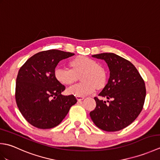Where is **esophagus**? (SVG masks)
Returning a JSON list of instances; mask_svg holds the SVG:
<instances>
[{
    "label": "esophagus",
    "instance_id": "34e87169",
    "mask_svg": "<svg viewBox=\"0 0 160 160\" xmlns=\"http://www.w3.org/2000/svg\"><path fill=\"white\" fill-rule=\"evenodd\" d=\"M84 97H82V96H76V99L78 100V101H81L84 100Z\"/></svg>",
    "mask_w": 160,
    "mask_h": 160
}]
</instances>
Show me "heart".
Masks as SVG:
<instances>
[{
  "label": "heart",
  "instance_id": "heart-1",
  "mask_svg": "<svg viewBox=\"0 0 160 160\" xmlns=\"http://www.w3.org/2000/svg\"><path fill=\"white\" fill-rule=\"evenodd\" d=\"M72 69L57 67L54 70L56 80L64 85H69L79 76L82 82L71 86L67 89L69 94L76 96H85L93 93L97 88L104 86L106 81V72L96 60L89 57L79 56L70 61Z\"/></svg>",
  "mask_w": 160,
  "mask_h": 160
}]
</instances>
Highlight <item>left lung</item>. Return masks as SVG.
I'll return each mask as SVG.
<instances>
[{
	"label": "left lung",
	"instance_id": "8db88e82",
	"mask_svg": "<svg viewBox=\"0 0 160 160\" xmlns=\"http://www.w3.org/2000/svg\"><path fill=\"white\" fill-rule=\"evenodd\" d=\"M104 60L110 71L108 82L98 96L111 100L94 98L96 107L90 117L98 128L108 132L122 130L131 124L143 108L146 97L144 80L128 60L113 53L92 56Z\"/></svg>",
	"mask_w": 160,
	"mask_h": 160
}]
</instances>
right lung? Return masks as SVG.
Listing matches in <instances>:
<instances>
[{
  "label": "right lung",
  "instance_id": "1",
  "mask_svg": "<svg viewBox=\"0 0 160 160\" xmlns=\"http://www.w3.org/2000/svg\"><path fill=\"white\" fill-rule=\"evenodd\" d=\"M74 53L51 49L36 53L20 67L16 78V102L20 113L33 127L52 128L77 102L73 95L63 96L65 87L54 76L58 64Z\"/></svg>",
  "mask_w": 160,
  "mask_h": 160
}]
</instances>
